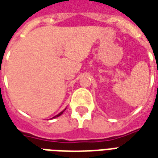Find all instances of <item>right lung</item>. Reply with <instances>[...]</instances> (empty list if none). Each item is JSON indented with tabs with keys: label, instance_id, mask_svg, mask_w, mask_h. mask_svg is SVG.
I'll return each mask as SVG.
<instances>
[{
	"label": "right lung",
	"instance_id": "add662e5",
	"mask_svg": "<svg viewBox=\"0 0 158 158\" xmlns=\"http://www.w3.org/2000/svg\"><path fill=\"white\" fill-rule=\"evenodd\" d=\"M65 110H66V109H65ZM63 110V111H62V112H60V113H59V114H58V115H55V116H54V117H53V118H55V117H58V116H59V115H61L62 114H63V113H64V110Z\"/></svg>",
	"mask_w": 158,
	"mask_h": 158
}]
</instances>
